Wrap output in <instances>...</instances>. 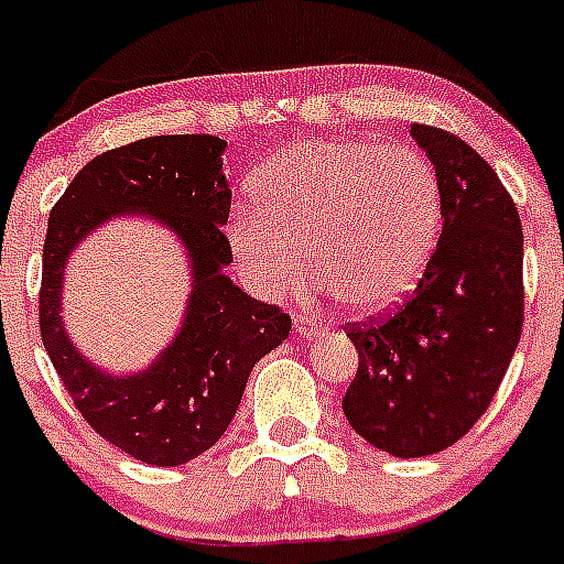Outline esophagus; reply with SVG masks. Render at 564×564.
Listing matches in <instances>:
<instances>
[{
	"instance_id": "34e87169",
	"label": "esophagus",
	"mask_w": 564,
	"mask_h": 564,
	"mask_svg": "<svg viewBox=\"0 0 564 564\" xmlns=\"http://www.w3.org/2000/svg\"><path fill=\"white\" fill-rule=\"evenodd\" d=\"M294 330H297L303 339H314V336L323 330V323H319L317 317H312V314H297V317H294Z\"/></svg>"
}]
</instances>
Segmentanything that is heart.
I'll list each match as a JSON object with an SVG mask.
<instances>
[{
    "mask_svg": "<svg viewBox=\"0 0 564 564\" xmlns=\"http://www.w3.org/2000/svg\"><path fill=\"white\" fill-rule=\"evenodd\" d=\"M250 199L252 210L228 223V245L252 286L278 297L312 264L336 300L361 314L412 292L442 228L434 163L367 139L300 141L275 152L252 177Z\"/></svg>",
    "mask_w": 564,
    "mask_h": 564,
    "instance_id": "b5f03b06",
    "label": "heart"
}]
</instances>
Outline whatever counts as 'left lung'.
Masks as SVG:
<instances>
[{"label":"left lung","mask_w":564,"mask_h":564,"mask_svg":"<svg viewBox=\"0 0 564 564\" xmlns=\"http://www.w3.org/2000/svg\"><path fill=\"white\" fill-rule=\"evenodd\" d=\"M442 186V234L412 297L350 328L359 370L341 398L372 448L420 459L487 412L523 328V230L496 170L448 130L412 124Z\"/></svg>","instance_id":"8db88e82"}]
</instances>
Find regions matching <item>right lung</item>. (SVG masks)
<instances>
[{"mask_svg":"<svg viewBox=\"0 0 564 564\" xmlns=\"http://www.w3.org/2000/svg\"><path fill=\"white\" fill-rule=\"evenodd\" d=\"M217 135H152L88 161L50 214L39 319L46 354L75 406L110 445L144 465L177 467L214 448L239 409L258 359L292 319L241 292L228 275L230 188ZM119 216H150L184 245L193 292L178 334L139 373L88 362L62 325L67 256Z\"/></svg>","mask_w":564,"mask_h":564,"instance_id":"obj_1","label":"right lung"}]
</instances>
